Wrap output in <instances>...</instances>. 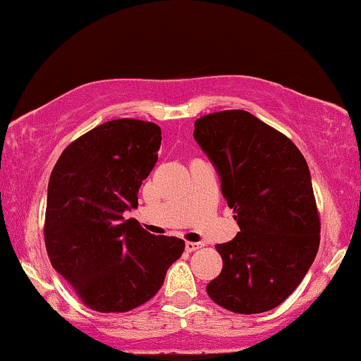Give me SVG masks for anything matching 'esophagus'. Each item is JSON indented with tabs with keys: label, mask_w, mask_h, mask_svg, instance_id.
<instances>
[{
	"label": "esophagus",
	"mask_w": 361,
	"mask_h": 361,
	"mask_svg": "<svg viewBox=\"0 0 361 361\" xmlns=\"http://www.w3.org/2000/svg\"><path fill=\"white\" fill-rule=\"evenodd\" d=\"M204 246V244L202 243H185V251L186 252H193V251H197V250H200V247Z\"/></svg>",
	"instance_id": "1"
}]
</instances>
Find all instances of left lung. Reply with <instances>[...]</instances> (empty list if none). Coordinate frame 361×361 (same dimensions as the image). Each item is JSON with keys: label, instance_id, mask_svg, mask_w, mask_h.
<instances>
[{"label": "left lung", "instance_id": "left-lung-1", "mask_svg": "<svg viewBox=\"0 0 361 361\" xmlns=\"http://www.w3.org/2000/svg\"><path fill=\"white\" fill-rule=\"evenodd\" d=\"M193 137L239 226L233 241L215 246L222 271L207 293L231 312L275 309L299 287L319 250L307 161L292 140L244 110L200 117Z\"/></svg>", "mask_w": 361, "mask_h": 361}]
</instances>
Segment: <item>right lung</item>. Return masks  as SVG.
<instances>
[{"label": "right lung", "instance_id": "right-lung-1", "mask_svg": "<svg viewBox=\"0 0 361 361\" xmlns=\"http://www.w3.org/2000/svg\"><path fill=\"white\" fill-rule=\"evenodd\" d=\"M161 128L118 118L64 149L47 188L44 238L52 267L90 309L127 312L156 295L185 241L152 235L123 212L157 161Z\"/></svg>", "mask_w": 361, "mask_h": 361}]
</instances>
